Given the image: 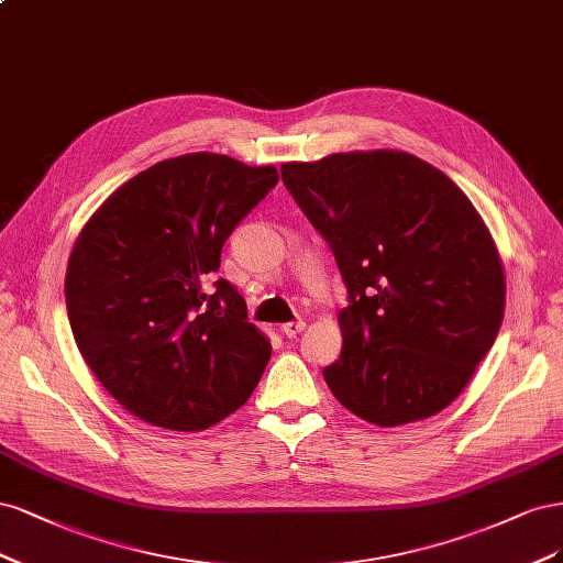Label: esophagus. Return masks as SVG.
<instances>
[{
	"label": "esophagus",
	"instance_id": "34e87169",
	"mask_svg": "<svg viewBox=\"0 0 563 563\" xmlns=\"http://www.w3.org/2000/svg\"><path fill=\"white\" fill-rule=\"evenodd\" d=\"M280 330H283V334H285L287 339H295L297 334H301V332L306 330V322H303V320H295V322H285Z\"/></svg>",
	"mask_w": 563,
	"mask_h": 563
}]
</instances>
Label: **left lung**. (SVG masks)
Here are the masks:
<instances>
[{
  "instance_id": "1",
  "label": "left lung",
  "mask_w": 563,
  "mask_h": 563,
  "mask_svg": "<svg viewBox=\"0 0 563 563\" xmlns=\"http://www.w3.org/2000/svg\"><path fill=\"white\" fill-rule=\"evenodd\" d=\"M280 173L349 287L341 357L322 372L336 400L380 428L449 407L505 313L503 262L470 198L395 150L292 161Z\"/></svg>"
}]
</instances>
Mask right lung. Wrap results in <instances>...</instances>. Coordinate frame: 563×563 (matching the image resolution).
<instances>
[{"instance_id":"add662e5","label":"right lung","mask_w":563,"mask_h":563,"mask_svg":"<svg viewBox=\"0 0 563 563\" xmlns=\"http://www.w3.org/2000/svg\"><path fill=\"white\" fill-rule=\"evenodd\" d=\"M278 185L274 166L196 152L121 185L84 224L65 276L67 318L104 390L156 428L196 432L243 407L271 357L222 245Z\"/></svg>"}]
</instances>
